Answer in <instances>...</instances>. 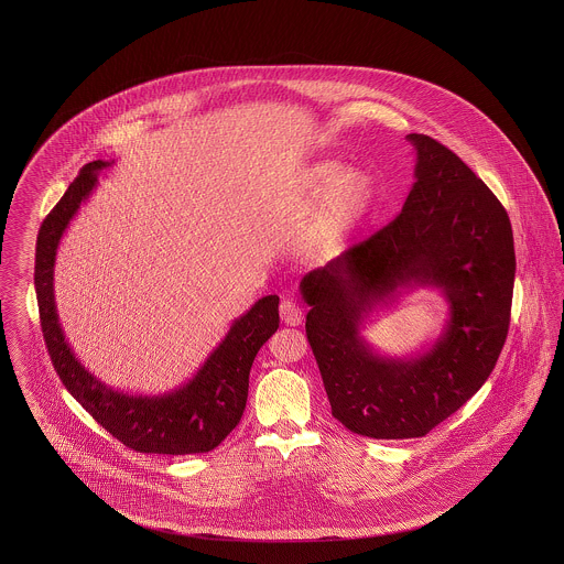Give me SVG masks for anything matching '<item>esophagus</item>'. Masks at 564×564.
Segmentation results:
<instances>
[{
  "instance_id": "esophagus-1",
  "label": "esophagus",
  "mask_w": 564,
  "mask_h": 564,
  "mask_svg": "<svg viewBox=\"0 0 564 564\" xmlns=\"http://www.w3.org/2000/svg\"><path fill=\"white\" fill-rule=\"evenodd\" d=\"M279 313H281V322L285 325H300L302 317H304L302 306L294 300H283L281 306H279Z\"/></svg>"
}]
</instances>
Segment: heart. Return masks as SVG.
<instances>
[{"label":"heart","instance_id":"1","mask_svg":"<svg viewBox=\"0 0 564 564\" xmlns=\"http://www.w3.org/2000/svg\"><path fill=\"white\" fill-rule=\"evenodd\" d=\"M302 188L311 196L323 194V237L336 239L357 226L372 209L375 180L359 169H343L336 161H323L306 169Z\"/></svg>","mask_w":564,"mask_h":564}]
</instances>
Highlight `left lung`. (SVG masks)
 Here are the masks:
<instances>
[{
	"instance_id": "left-lung-1",
	"label": "left lung",
	"mask_w": 564,
	"mask_h": 564,
	"mask_svg": "<svg viewBox=\"0 0 564 564\" xmlns=\"http://www.w3.org/2000/svg\"><path fill=\"white\" fill-rule=\"evenodd\" d=\"M400 215L300 281L306 338L334 419L376 440L423 437L492 372L510 327L516 253L510 217L453 150L427 134ZM440 289L449 322L430 350L387 358L360 327L402 291Z\"/></svg>"
}]
</instances>
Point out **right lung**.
Here are the masks:
<instances>
[{"label": "right lung", "instance_id": "right-lung-1", "mask_svg": "<svg viewBox=\"0 0 564 564\" xmlns=\"http://www.w3.org/2000/svg\"><path fill=\"white\" fill-rule=\"evenodd\" d=\"M111 162L82 166L63 198L42 221L35 245V294L44 343L54 370L82 408L124 446L154 455L209 453L241 421L251 364L279 327V295L260 297L235 319L198 372L182 387L159 395L122 393L90 375L65 340L54 304V260L74 215L99 184Z\"/></svg>", "mask_w": 564, "mask_h": 564}]
</instances>
